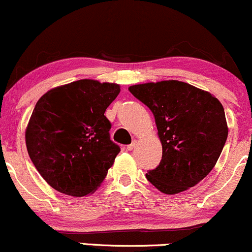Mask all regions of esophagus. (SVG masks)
<instances>
[{
	"mask_svg": "<svg viewBox=\"0 0 252 252\" xmlns=\"http://www.w3.org/2000/svg\"><path fill=\"white\" fill-rule=\"evenodd\" d=\"M136 144H137V141L134 140V141H132L131 144H129V146L126 147V149H128V150H132V149H134L135 147H136Z\"/></svg>",
	"mask_w": 252,
	"mask_h": 252,
	"instance_id": "34e87169",
	"label": "esophagus"
}]
</instances>
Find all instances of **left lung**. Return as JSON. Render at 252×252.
<instances>
[{"mask_svg":"<svg viewBox=\"0 0 252 252\" xmlns=\"http://www.w3.org/2000/svg\"><path fill=\"white\" fill-rule=\"evenodd\" d=\"M150 109L162 144V158L147 180L164 194L195 186L216 166L227 138L221 103L210 92L179 80L129 88Z\"/></svg>","mask_w":252,"mask_h":252,"instance_id":"1","label":"left lung"}]
</instances>
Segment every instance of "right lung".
<instances>
[{
	"label": "right lung",
	"mask_w": 252,
	"mask_h": 252,
	"mask_svg": "<svg viewBox=\"0 0 252 252\" xmlns=\"http://www.w3.org/2000/svg\"><path fill=\"white\" fill-rule=\"evenodd\" d=\"M121 88L80 79L57 86L37 100L26 128L28 154L43 180L58 192L85 196L100 186L121 152L104 116Z\"/></svg>",
	"instance_id": "right-lung-1"
}]
</instances>
